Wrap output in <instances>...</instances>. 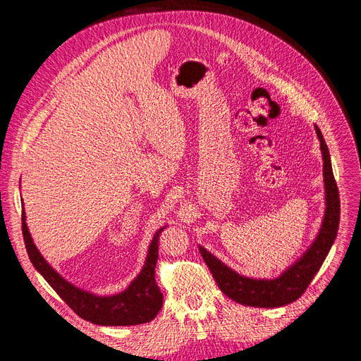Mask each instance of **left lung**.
<instances>
[{
	"instance_id": "8db88e82",
	"label": "left lung",
	"mask_w": 361,
	"mask_h": 361,
	"mask_svg": "<svg viewBox=\"0 0 361 361\" xmlns=\"http://www.w3.org/2000/svg\"><path fill=\"white\" fill-rule=\"evenodd\" d=\"M316 134L321 141L324 159V182H325V216L319 235L314 243L305 251L292 267L283 274L272 280H257L239 276L238 272L226 267L221 260L212 256L209 251L199 247L203 260L211 274L215 279L218 288L228 298L251 307H281L289 302L297 301L307 289L316 272L329 255L338 231V218H341V199H338L337 183L331 169L329 147L318 126H314Z\"/></svg>"
}]
</instances>
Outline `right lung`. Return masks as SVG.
<instances>
[{
	"label": "right lung",
	"mask_w": 361,
	"mask_h": 361,
	"mask_svg": "<svg viewBox=\"0 0 361 361\" xmlns=\"http://www.w3.org/2000/svg\"><path fill=\"white\" fill-rule=\"evenodd\" d=\"M162 228L152 239L146 264L128 289L111 297H97L75 288L48 265L32 243L23 211V235L31 264L80 318L97 325H138L152 321L158 314L162 307V293L155 281V267Z\"/></svg>",
	"instance_id": "1"
}]
</instances>
